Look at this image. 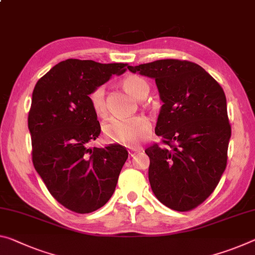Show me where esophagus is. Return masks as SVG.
<instances>
[{
  "label": "esophagus",
  "instance_id": "obj_1",
  "mask_svg": "<svg viewBox=\"0 0 255 255\" xmlns=\"http://www.w3.org/2000/svg\"><path fill=\"white\" fill-rule=\"evenodd\" d=\"M138 152H140V149L139 148H132V149H129L128 151V153H129V156H134L135 154H137V153Z\"/></svg>",
  "mask_w": 255,
  "mask_h": 255
}]
</instances>
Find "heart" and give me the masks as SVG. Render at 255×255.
I'll return each mask as SVG.
<instances>
[{
	"mask_svg": "<svg viewBox=\"0 0 255 255\" xmlns=\"http://www.w3.org/2000/svg\"><path fill=\"white\" fill-rule=\"evenodd\" d=\"M121 87L128 94L137 100L147 95L149 87L142 77L129 75L121 79ZM88 102L96 116L103 117L107 113L106 90L103 86H96L88 94ZM103 132L107 139L112 143L125 146H136L146 138L151 132V123L145 116H134L129 118L113 117L103 125Z\"/></svg>",
	"mask_w": 255,
	"mask_h": 255,
	"instance_id": "heart-1",
	"label": "heart"
}]
</instances>
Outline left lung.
<instances>
[{
  "label": "left lung",
  "instance_id": "1",
  "mask_svg": "<svg viewBox=\"0 0 255 255\" xmlns=\"http://www.w3.org/2000/svg\"><path fill=\"white\" fill-rule=\"evenodd\" d=\"M128 69L155 79L163 106L145 149L148 180L161 203L175 211L199 207L215 191L227 165L232 135L225 92L199 64L165 59Z\"/></svg>",
  "mask_w": 255,
  "mask_h": 255
}]
</instances>
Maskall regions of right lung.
Returning <instances> with one entry per match:
<instances>
[{
  "mask_svg": "<svg viewBox=\"0 0 255 255\" xmlns=\"http://www.w3.org/2000/svg\"><path fill=\"white\" fill-rule=\"evenodd\" d=\"M127 66L68 59L35 85L28 113L31 159L51 195L72 212L103 207L128 157L121 145L88 147L101 132L88 94Z\"/></svg>",
  "mask_w": 255,
  "mask_h": 255,
  "instance_id": "right-lung-1",
  "label": "right lung"
}]
</instances>
